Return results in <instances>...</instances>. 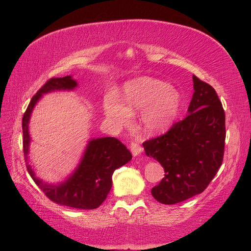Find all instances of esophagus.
I'll list each match as a JSON object with an SVG mask.
<instances>
[{
    "label": "esophagus",
    "mask_w": 251,
    "mask_h": 251,
    "mask_svg": "<svg viewBox=\"0 0 251 251\" xmlns=\"http://www.w3.org/2000/svg\"><path fill=\"white\" fill-rule=\"evenodd\" d=\"M130 151L132 153V155L137 156L143 151V149L141 148V146L138 142H131L130 143Z\"/></svg>",
    "instance_id": "esophagus-1"
}]
</instances>
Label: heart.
I'll list each match as a JSON object with an SVG mask.
<instances>
[{
    "mask_svg": "<svg viewBox=\"0 0 251 251\" xmlns=\"http://www.w3.org/2000/svg\"><path fill=\"white\" fill-rule=\"evenodd\" d=\"M124 100L115 94L104 98V115L112 128L120 129L128 124L132 112L140 111V125L148 134L167 129L180 109L177 88L152 77H139L126 84Z\"/></svg>",
    "mask_w": 251,
    "mask_h": 251,
    "instance_id": "heart-1",
    "label": "heart"
}]
</instances>
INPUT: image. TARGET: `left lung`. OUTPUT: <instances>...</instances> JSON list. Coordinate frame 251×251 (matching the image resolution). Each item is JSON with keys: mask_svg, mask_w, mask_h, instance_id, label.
<instances>
[{"mask_svg": "<svg viewBox=\"0 0 251 251\" xmlns=\"http://www.w3.org/2000/svg\"><path fill=\"white\" fill-rule=\"evenodd\" d=\"M193 88L185 119L142 145L147 155L165 170V177L151 191L162 204L174 205L201 194L222 164L225 110L216 90L195 75Z\"/></svg>", "mask_w": 251, "mask_h": 251, "instance_id": "obj_1", "label": "left lung"}]
</instances>
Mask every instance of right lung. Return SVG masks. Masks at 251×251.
Wrapping results in <instances>:
<instances>
[{
    "label": "right lung",
    "mask_w": 251,
    "mask_h": 251,
    "mask_svg": "<svg viewBox=\"0 0 251 251\" xmlns=\"http://www.w3.org/2000/svg\"><path fill=\"white\" fill-rule=\"evenodd\" d=\"M77 87L76 79L72 75L52 77L32 97L23 117L24 154L26 169L36 185L50 201L78 209L98 208L108 196L112 188V175L114 170L131 159V153L114 137L94 138L87 143L76 168L65 180L57 184L44 182L36 177L29 164V148L31 138L29 123L34 106L43 95L59 90H73Z\"/></svg>",
    "instance_id": "right-lung-1"
}]
</instances>
